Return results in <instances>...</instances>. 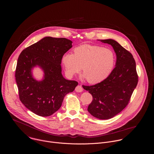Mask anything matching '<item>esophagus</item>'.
<instances>
[{
  "label": "esophagus",
  "instance_id": "obj_1",
  "mask_svg": "<svg viewBox=\"0 0 154 154\" xmlns=\"http://www.w3.org/2000/svg\"><path fill=\"white\" fill-rule=\"evenodd\" d=\"M75 91L77 92H81L83 91V88L81 85H78L75 88Z\"/></svg>",
  "mask_w": 154,
  "mask_h": 154
}]
</instances>
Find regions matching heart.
I'll return each mask as SVG.
<instances>
[{"mask_svg":"<svg viewBox=\"0 0 154 154\" xmlns=\"http://www.w3.org/2000/svg\"><path fill=\"white\" fill-rule=\"evenodd\" d=\"M73 51L74 54L66 53L62 58L66 75L69 78L79 73L82 67V78L96 84L105 80L114 68L115 55L110 49L84 44L75 48Z\"/></svg>","mask_w":154,"mask_h":154,"instance_id":"1","label":"heart"}]
</instances>
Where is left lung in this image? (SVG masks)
<instances>
[{
	"instance_id": "obj_1",
	"label": "left lung",
	"mask_w": 154,
	"mask_h": 154,
	"mask_svg": "<svg viewBox=\"0 0 154 154\" xmlns=\"http://www.w3.org/2000/svg\"><path fill=\"white\" fill-rule=\"evenodd\" d=\"M110 44L117 56L115 68L103 81L94 85L84 86L92 95L88 112L101 119H111L129 104L138 82L136 62L132 54L114 40H99Z\"/></svg>"
}]
</instances>
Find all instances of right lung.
<instances>
[{
	"mask_svg": "<svg viewBox=\"0 0 154 154\" xmlns=\"http://www.w3.org/2000/svg\"><path fill=\"white\" fill-rule=\"evenodd\" d=\"M72 43L65 38L46 37L25 48L19 56L15 79L20 100L28 110L39 116H50L57 111L65 96L78 84L62 75V58L72 48ZM36 66L44 71L42 82L32 76L31 70Z\"/></svg>",
	"mask_w": 154,
	"mask_h": 154,
	"instance_id": "obj_1",
	"label": "right lung"
}]
</instances>
